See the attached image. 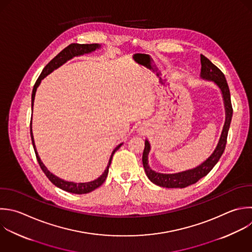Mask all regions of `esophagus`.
Masks as SVG:
<instances>
[{
  "label": "esophagus",
  "mask_w": 252,
  "mask_h": 252,
  "mask_svg": "<svg viewBox=\"0 0 252 252\" xmlns=\"http://www.w3.org/2000/svg\"><path fill=\"white\" fill-rule=\"evenodd\" d=\"M149 132V129L146 124H141L140 127L138 128V133L141 135H146Z\"/></svg>",
  "instance_id": "esophagus-1"
}]
</instances>
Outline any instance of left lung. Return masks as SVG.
<instances>
[{"mask_svg": "<svg viewBox=\"0 0 252 252\" xmlns=\"http://www.w3.org/2000/svg\"><path fill=\"white\" fill-rule=\"evenodd\" d=\"M201 74L200 77L203 80L212 81L214 82L219 89L221 92L223 104H224V110H225V121L224 125L220 134V138L219 140V143L213 152V154L200 165L188 169L185 171L177 172V173H160L156 172L153 170L148 161V156L151 150V145L148 140L145 141V149L143 153V165L146 171V174L148 178L155 183L156 185H158L160 187L165 188H184L191 184L196 183L199 179L206 176L212 168L215 166V164L219 161L220 158L221 157L225 144H226V138H227V132L229 129L231 117H232V107H231V101H230V94L229 89L226 83V80L224 78V75L221 73V71L216 67L208 58H206L204 55H201Z\"/></svg>", "mask_w": 252, "mask_h": 252, "instance_id": "obj_1", "label": "left lung"}]
</instances>
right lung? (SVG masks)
Segmentation results:
<instances>
[{
    "label": "right lung",
    "instance_id": "right-lung-1",
    "mask_svg": "<svg viewBox=\"0 0 252 252\" xmlns=\"http://www.w3.org/2000/svg\"><path fill=\"white\" fill-rule=\"evenodd\" d=\"M100 48V45L99 44H78V43H73V44H70L69 46H67L65 49H63L56 57H54L46 66L45 68L43 69V71L41 72L40 76L38 77L34 87H33V90H32V108L33 109V103H34V97H35V93H36V90L38 88V86L40 85L41 81L46 77L48 76L50 73H52L54 70H56L57 68H59L60 66H62L63 64H65L68 60L74 58L75 56H81V55H84V54H89L91 52H94L95 51L96 49ZM31 137H32V145H33V149H34V152H35V155H36V158H37V161L42 169V171L45 173V175L48 177V179L57 187L61 188L62 190L64 191H67V192H70V193H75V194H86V193H89V192H92L94 191V189H96L97 187H99L106 179V176L108 174V168L110 166V163H111V160H112V158H113V155L114 153L122 146L123 143L119 144L112 152L111 156H110V158H109V161H108V164L105 168V170L103 171V173L96 179L93 180V181H90V182H84V183H75V182H72V181H66L64 179H61L59 178L58 176L54 175L53 173H51L47 167L43 164V162L41 161L39 156H38V153L36 151V148H35V144H34V139H33V134H32V122H31Z\"/></svg>",
    "mask_w": 252,
    "mask_h": 252
}]
</instances>
